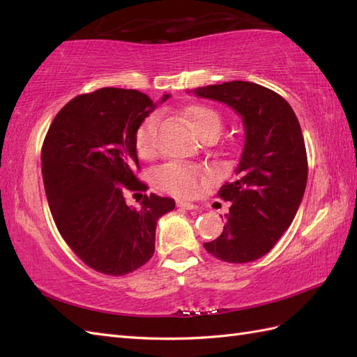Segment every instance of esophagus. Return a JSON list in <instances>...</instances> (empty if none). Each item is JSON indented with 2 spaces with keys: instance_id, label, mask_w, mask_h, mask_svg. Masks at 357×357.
Here are the masks:
<instances>
[{
  "instance_id": "34e87169",
  "label": "esophagus",
  "mask_w": 357,
  "mask_h": 357,
  "mask_svg": "<svg viewBox=\"0 0 357 357\" xmlns=\"http://www.w3.org/2000/svg\"><path fill=\"white\" fill-rule=\"evenodd\" d=\"M176 206L184 208V210H198V206L196 204H192V202H185V201H178Z\"/></svg>"
}]
</instances>
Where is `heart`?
<instances>
[{"label":"heart","mask_w":357,"mask_h":357,"mask_svg":"<svg viewBox=\"0 0 357 357\" xmlns=\"http://www.w3.org/2000/svg\"><path fill=\"white\" fill-rule=\"evenodd\" d=\"M184 115L195 133L202 139L216 138L222 128L221 115L210 105L193 104L185 109ZM156 126L158 119L155 115H151L142 121L135 133V147L141 158H151L155 155ZM155 181L156 185L167 193L181 196V198H192L201 190L204 173L196 165L170 162L156 172Z\"/></svg>","instance_id":"b5f03b06"}]
</instances>
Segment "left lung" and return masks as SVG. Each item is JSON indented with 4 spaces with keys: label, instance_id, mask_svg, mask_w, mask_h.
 I'll return each instance as SVG.
<instances>
[{
    "label": "left lung",
    "instance_id": "8db88e82",
    "mask_svg": "<svg viewBox=\"0 0 357 357\" xmlns=\"http://www.w3.org/2000/svg\"><path fill=\"white\" fill-rule=\"evenodd\" d=\"M195 93L230 105L245 127L236 176L216 195L231 202L224 230L204 247L230 264L256 261L290 227L305 192L308 161L299 121L282 96L255 82H222Z\"/></svg>",
    "mask_w": 357,
    "mask_h": 357
}]
</instances>
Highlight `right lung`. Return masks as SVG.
Returning <instances> with one entry per match:
<instances>
[{
  "mask_svg": "<svg viewBox=\"0 0 357 357\" xmlns=\"http://www.w3.org/2000/svg\"><path fill=\"white\" fill-rule=\"evenodd\" d=\"M169 95L162 98L165 101ZM153 101L138 90L104 87L67 102L53 118L41 149V170L53 221L87 267L109 276L138 270L155 253L158 219L174 201L139 181L135 133Z\"/></svg>",
  "mask_w": 357,
  "mask_h": 357,
  "instance_id": "obj_1",
  "label": "right lung"
}]
</instances>
